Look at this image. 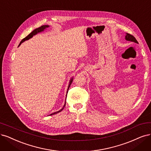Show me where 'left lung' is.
Listing matches in <instances>:
<instances>
[{
    "instance_id": "1",
    "label": "left lung",
    "mask_w": 151,
    "mask_h": 151,
    "mask_svg": "<svg viewBox=\"0 0 151 151\" xmlns=\"http://www.w3.org/2000/svg\"><path fill=\"white\" fill-rule=\"evenodd\" d=\"M126 39L127 40H129V41H132V42H134L136 43H138L137 40H136V39L135 38L134 36L130 34H127V35H126Z\"/></svg>"
}]
</instances>
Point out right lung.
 <instances>
[{"instance_id": "1", "label": "right lung", "mask_w": 151, "mask_h": 151, "mask_svg": "<svg viewBox=\"0 0 151 151\" xmlns=\"http://www.w3.org/2000/svg\"><path fill=\"white\" fill-rule=\"evenodd\" d=\"M48 27H49L48 25H42V26H40V27H38V28H37V29H34V30L32 31V32L30 33V34L27 36V37H25L24 39H23L21 40V42H20V44H19V46L20 44H21V43H22L23 42H24L25 40H28V39H30L31 37H33V35H35V34H37V33H39V32H42V31H43L45 28ZM72 82V79L70 81V84H69V87H68V89H67V92H68L69 88V87H70V84H71ZM65 106V105H64V106L63 107V108H62V109H60V110L59 111H58V112H54V113L51 114H50V116H51V115H54V114H57V113H58V112H59L62 111V110H63V109L64 108Z\"/></svg>"}]
</instances>
